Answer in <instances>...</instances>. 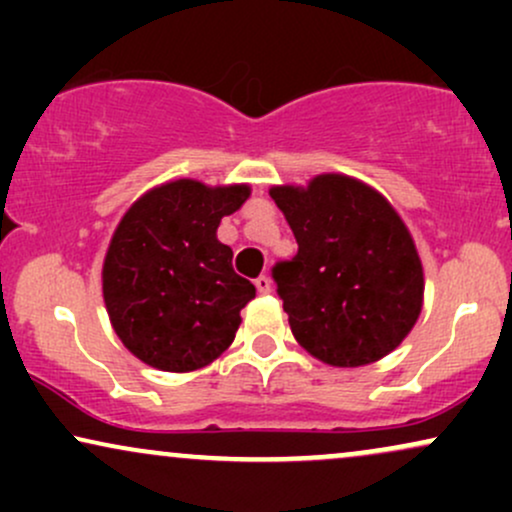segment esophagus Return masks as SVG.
<instances>
[{
    "label": "esophagus",
    "mask_w": 512,
    "mask_h": 512,
    "mask_svg": "<svg viewBox=\"0 0 512 512\" xmlns=\"http://www.w3.org/2000/svg\"><path fill=\"white\" fill-rule=\"evenodd\" d=\"M255 286H257V291H260V293H269V291H272V279L262 274L260 279H255Z\"/></svg>",
    "instance_id": "1"
}]
</instances>
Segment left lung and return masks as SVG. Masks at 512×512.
I'll return each instance as SVG.
<instances>
[{"instance_id": "obj_1", "label": "left lung", "mask_w": 512, "mask_h": 512, "mask_svg": "<svg viewBox=\"0 0 512 512\" xmlns=\"http://www.w3.org/2000/svg\"><path fill=\"white\" fill-rule=\"evenodd\" d=\"M269 195L298 243V255L272 269L296 342L334 368L395 351L424 305V267L395 207L342 173Z\"/></svg>"}]
</instances>
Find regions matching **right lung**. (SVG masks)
I'll return each mask as SVG.
<instances>
[{
  "instance_id": "1",
  "label": "right lung",
  "mask_w": 512,
  "mask_h": 512,
  "mask_svg": "<svg viewBox=\"0 0 512 512\" xmlns=\"http://www.w3.org/2000/svg\"><path fill=\"white\" fill-rule=\"evenodd\" d=\"M250 185L192 178L151 187L117 223L103 260V301L120 342L146 366L190 373L236 339L255 286L233 272L216 238Z\"/></svg>"
}]
</instances>
